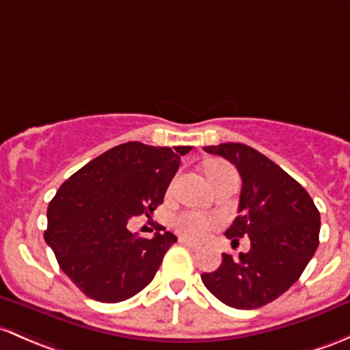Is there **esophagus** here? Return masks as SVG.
<instances>
[{
	"instance_id": "esophagus-1",
	"label": "esophagus",
	"mask_w": 350,
	"mask_h": 350,
	"mask_svg": "<svg viewBox=\"0 0 350 350\" xmlns=\"http://www.w3.org/2000/svg\"><path fill=\"white\" fill-rule=\"evenodd\" d=\"M179 243H181V245L187 246V248H189V250H200V245H198V243H194V241L187 240V238H185V237L179 238Z\"/></svg>"
}]
</instances>
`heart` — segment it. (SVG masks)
I'll return each instance as SVG.
<instances>
[{"label":"heart","mask_w":350,"mask_h":350,"mask_svg":"<svg viewBox=\"0 0 350 350\" xmlns=\"http://www.w3.org/2000/svg\"><path fill=\"white\" fill-rule=\"evenodd\" d=\"M223 167H226V165H221V164L209 165L208 174L211 176L213 172L219 171V169ZM216 224H218V219H216L215 216H208V215H203V213H196V211L181 213V215L176 216L174 219L176 230L187 238H193V240H200V238L206 237V234H208Z\"/></svg>","instance_id":"heart-1"}]
</instances>
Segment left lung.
Wrapping results in <instances>:
<instances>
[{"instance_id":"1","label":"left lung","mask_w":350,"mask_h":350,"mask_svg":"<svg viewBox=\"0 0 350 350\" xmlns=\"http://www.w3.org/2000/svg\"><path fill=\"white\" fill-rule=\"evenodd\" d=\"M230 161L241 176L238 216L230 240L248 237L252 248L223 253L218 270L201 275L204 286L228 307L252 310L285 293L300 278L319 246L321 213L310 194L290 174L240 142L204 147Z\"/></svg>"}]
</instances>
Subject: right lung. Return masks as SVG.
Listing matches in <instances>:
<instances>
[{"mask_svg":"<svg viewBox=\"0 0 350 350\" xmlns=\"http://www.w3.org/2000/svg\"><path fill=\"white\" fill-rule=\"evenodd\" d=\"M191 146L126 142L70 176L50 201L45 231L62 271L88 299L116 304L152 282L178 238L157 231L150 240L129 230L134 216L149 218Z\"/></svg>","mask_w":350,"mask_h":350,"instance_id":"right-lung-1","label":"right lung"}]
</instances>
